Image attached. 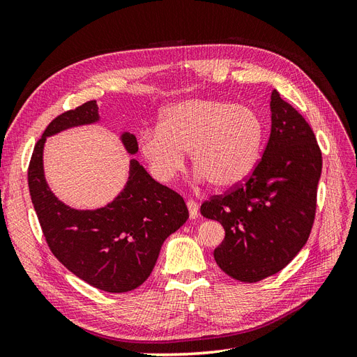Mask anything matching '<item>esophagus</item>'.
<instances>
[{
    "label": "esophagus",
    "mask_w": 357,
    "mask_h": 357,
    "mask_svg": "<svg viewBox=\"0 0 357 357\" xmlns=\"http://www.w3.org/2000/svg\"><path fill=\"white\" fill-rule=\"evenodd\" d=\"M186 205H188V208H189L190 219H197V218H198V213H199V205H198V202H195L193 199H189V201L186 202Z\"/></svg>",
    "instance_id": "1"
}]
</instances>
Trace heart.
<instances>
[{
  "instance_id": "obj_1",
  "label": "heart",
  "mask_w": 357,
  "mask_h": 357,
  "mask_svg": "<svg viewBox=\"0 0 357 357\" xmlns=\"http://www.w3.org/2000/svg\"><path fill=\"white\" fill-rule=\"evenodd\" d=\"M265 125L250 105L220 100H188L160 113L158 129L139 135V152L153 177L174 178L185 153L198 177L228 190L252 174L261 156Z\"/></svg>"
}]
</instances>
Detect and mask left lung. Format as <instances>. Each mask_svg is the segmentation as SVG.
<instances>
[{
	"label": "left lung",
	"mask_w": 357,
	"mask_h": 357,
	"mask_svg": "<svg viewBox=\"0 0 357 357\" xmlns=\"http://www.w3.org/2000/svg\"><path fill=\"white\" fill-rule=\"evenodd\" d=\"M269 107L271 135L250 177L201 205L204 218L225 229L215 262L244 283L282 271L305 245L316 215L321 152L314 132L275 89Z\"/></svg>",
	"instance_id": "1"
}]
</instances>
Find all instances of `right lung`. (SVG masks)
Returning <instances> with one entry per match:
<instances>
[{"instance_id": "1", "label": "right lung", "mask_w": 357, "mask_h": 357, "mask_svg": "<svg viewBox=\"0 0 357 357\" xmlns=\"http://www.w3.org/2000/svg\"><path fill=\"white\" fill-rule=\"evenodd\" d=\"M96 122V101L53 119L34 147L28 186L43 234L58 261L88 284L123 294L142 286L152 274L162 244L188 220L189 211L178 193L150 177L137 159L129 160L122 192L104 207L75 210L59 201L45 177L46 139ZM121 142L129 155L138 152L134 134L123 132Z\"/></svg>"}]
</instances>
